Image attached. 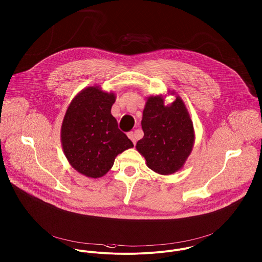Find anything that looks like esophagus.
I'll use <instances>...</instances> for the list:
<instances>
[{"mask_svg":"<svg viewBox=\"0 0 262 262\" xmlns=\"http://www.w3.org/2000/svg\"><path fill=\"white\" fill-rule=\"evenodd\" d=\"M128 137H129V139L131 140V141L133 142V144H134V145L136 144V136H135V134H134L133 132L128 133Z\"/></svg>","mask_w":262,"mask_h":262,"instance_id":"obj_1","label":"esophagus"}]
</instances>
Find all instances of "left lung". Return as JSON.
<instances>
[{
	"mask_svg": "<svg viewBox=\"0 0 262 262\" xmlns=\"http://www.w3.org/2000/svg\"><path fill=\"white\" fill-rule=\"evenodd\" d=\"M173 94L174 91H169ZM144 137L136 149L147 166L160 174H174L181 170L192 153L194 130L190 113L179 95L165 105L163 95L149 96L143 110Z\"/></svg>",
	"mask_w": 262,
	"mask_h": 262,
	"instance_id": "obj_1",
	"label": "left lung"
}]
</instances>
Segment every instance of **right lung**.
I'll use <instances>...</instances> for the list:
<instances>
[{
  "instance_id": "add662e5",
  "label": "right lung",
  "mask_w": 262,
  "mask_h": 262,
  "mask_svg": "<svg viewBox=\"0 0 262 262\" xmlns=\"http://www.w3.org/2000/svg\"><path fill=\"white\" fill-rule=\"evenodd\" d=\"M113 92L89 86L78 92L68 107L60 129L63 153L70 166L88 178L104 176L115 158L134 145L118 129L111 107Z\"/></svg>"
}]
</instances>
